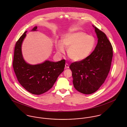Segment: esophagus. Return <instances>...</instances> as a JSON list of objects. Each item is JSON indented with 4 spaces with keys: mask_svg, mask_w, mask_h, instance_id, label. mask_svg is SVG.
<instances>
[{
    "mask_svg": "<svg viewBox=\"0 0 127 127\" xmlns=\"http://www.w3.org/2000/svg\"><path fill=\"white\" fill-rule=\"evenodd\" d=\"M65 68H69V65L67 64H65Z\"/></svg>",
    "mask_w": 127,
    "mask_h": 127,
    "instance_id": "34e87169",
    "label": "esophagus"
}]
</instances>
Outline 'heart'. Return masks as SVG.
Here are the masks:
<instances>
[{"label": "heart", "instance_id": "b5f03b06", "mask_svg": "<svg viewBox=\"0 0 127 127\" xmlns=\"http://www.w3.org/2000/svg\"><path fill=\"white\" fill-rule=\"evenodd\" d=\"M96 44L95 38L86 33L78 31L68 33L62 37V41H57L56 48L59 53L65 52L68 48L67 55L73 61H83L88 58L93 51Z\"/></svg>", "mask_w": 127, "mask_h": 127}]
</instances>
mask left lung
Instances as JSON below:
<instances>
[{"label":"left lung","mask_w":127,"mask_h":127,"mask_svg":"<svg viewBox=\"0 0 127 127\" xmlns=\"http://www.w3.org/2000/svg\"><path fill=\"white\" fill-rule=\"evenodd\" d=\"M93 26L98 38L94 50L86 59L73 63L69 66L75 89L85 94L95 92L105 82L113 56V48L106 34Z\"/></svg>","instance_id":"left-lung-1"}]
</instances>
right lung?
I'll return each mask as SVG.
<instances>
[{
	"mask_svg": "<svg viewBox=\"0 0 127 127\" xmlns=\"http://www.w3.org/2000/svg\"><path fill=\"white\" fill-rule=\"evenodd\" d=\"M37 26L32 31H36ZM25 31L16 43L13 66L18 82L28 92L40 95L52 88L58 76L64 70L65 61L57 62L45 61L43 63L32 65L26 63L23 59L21 45L26 36Z\"/></svg>",
	"mask_w": 127,
	"mask_h": 127,
	"instance_id": "right-lung-1",
	"label": "right lung"
}]
</instances>
